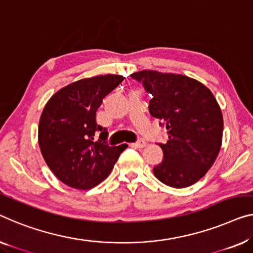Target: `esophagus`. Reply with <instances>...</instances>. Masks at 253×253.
I'll use <instances>...</instances> for the list:
<instances>
[{"mask_svg": "<svg viewBox=\"0 0 253 253\" xmlns=\"http://www.w3.org/2000/svg\"><path fill=\"white\" fill-rule=\"evenodd\" d=\"M130 145L133 146V148H136V149H142V148H144V146L146 145V143H145L144 141H138V142H136V143H131Z\"/></svg>", "mask_w": 253, "mask_h": 253, "instance_id": "esophagus-1", "label": "esophagus"}]
</instances>
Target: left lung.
<instances>
[{"instance_id": "obj_1", "label": "left lung", "mask_w": 253, "mask_h": 253, "mask_svg": "<svg viewBox=\"0 0 253 253\" xmlns=\"http://www.w3.org/2000/svg\"><path fill=\"white\" fill-rule=\"evenodd\" d=\"M152 95L150 114L165 124L168 141L153 174L166 185L184 188L207 174L221 148L224 120L211 90L179 74L141 70L130 75Z\"/></svg>"}]
</instances>
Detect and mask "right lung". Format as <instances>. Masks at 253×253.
<instances>
[{"mask_svg": "<svg viewBox=\"0 0 253 253\" xmlns=\"http://www.w3.org/2000/svg\"><path fill=\"white\" fill-rule=\"evenodd\" d=\"M124 81L119 75L79 79L51 96L39 125L45 163L58 179L77 190H89L107 178L126 145L109 146L108 131L96 124L105 96ZM97 131L100 137L93 138Z\"/></svg>", "mask_w": 253, "mask_h": 253, "instance_id": "1", "label": "right lung"}]
</instances>
